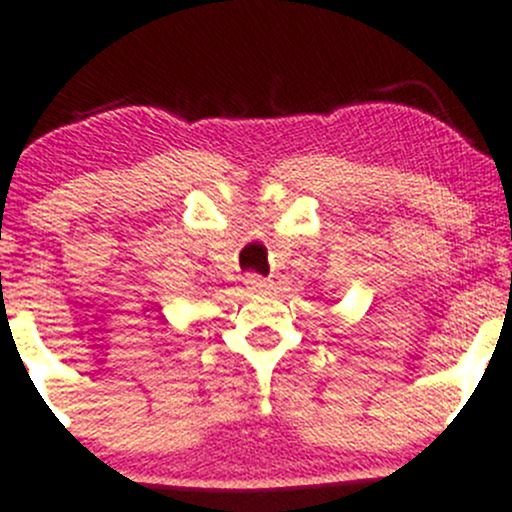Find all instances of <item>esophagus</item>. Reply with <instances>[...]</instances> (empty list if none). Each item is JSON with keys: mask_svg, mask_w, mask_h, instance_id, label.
<instances>
[{"mask_svg": "<svg viewBox=\"0 0 512 512\" xmlns=\"http://www.w3.org/2000/svg\"><path fill=\"white\" fill-rule=\"evenodd\" d=\"M245 285H247V290L257 292V290H265V287H270V282L260 275H245Z\"/></svg>", "mask_w": 512, "mask_h": 512, "instance_id": "1", "label": "esophagus"}]
</instances>
